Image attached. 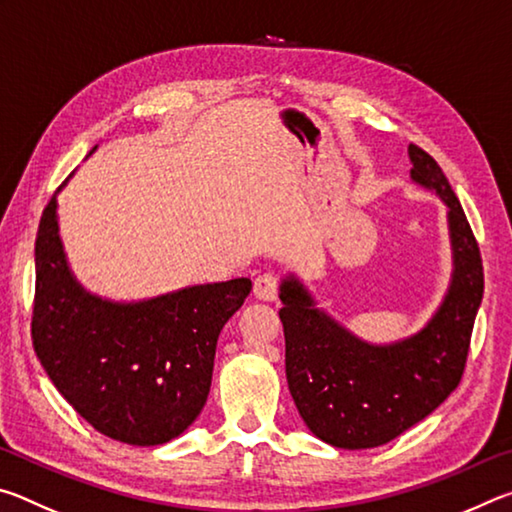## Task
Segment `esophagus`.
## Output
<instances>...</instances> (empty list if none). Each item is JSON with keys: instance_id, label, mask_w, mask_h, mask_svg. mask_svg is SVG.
I'll return each instance as SVG.
<instances>
[{"instance_id": "1", "label": "esophagus", "mask_w": 512, "mask_h": 512, "mask_svg": "<svg viewBox=\"0 0 512 512\" xmlns=\"http://www.w3.org/2000/svg\"><path fill=\"white\" fill-rule=\"evenodd\" d=\"M277 289H280V280H277V275L273 273H262L255 277V284H253V291L259 300L264 302H273L277 298Z\"/></svg>"}]
</instances>
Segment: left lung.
<instances>
[{
  "instance_id": "obj_1",
  "label": "left lung",
  "mask_w": 512,
  "mask_h": 512,
  "mask_svg": "<svg viewBox=\"0 0 512 512\" xmlns=\"http://www.w3.org/2000/svg\"><path fill=\"white\" fill-rule=\"evenodd\" d=\"M411 180L447 207L452 280L420 332L393 343H368L343 327L296 275L280 284L287 381L300 418L327 445L370 449L391 443L443 404L463 377L483 264L470 223L438 162L409 146Z\"/></svg>"
}]
</instances>
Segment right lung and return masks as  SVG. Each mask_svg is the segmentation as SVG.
I'll use <instances>...</instances> for the list:
<instances>
[{"instance_id":"1","label":"right lung","mask_w":512,"mask_h":512,"mask_svg":"<svg viewBox=\"0 0 512 512\" xmlns=\"http://www.w3.org/2000/svg\"><path fill=\"white\" fill-rule=\"evenodd\" d=\"M58 192L36 239L33 350L58 393L103 436L169 443L203 411L216 341L253 284L235 277L133 302L90 293L67 264Z\"/></svg>"}]
</instances>
